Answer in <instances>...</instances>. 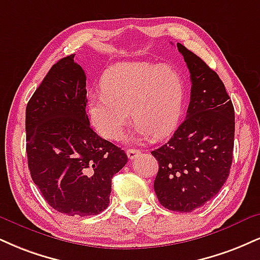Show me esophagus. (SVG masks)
<instances>
[{
	"instance_id": "obj_1",
	"label": "esophagus",
	"mask_w": 260,
	"mask_h": 260,
	"mask_svg": "<svg viewBox=\"0 0 260 260\" xmlns=\"http://www.w3.org/2000/svg\"><path fill=\"white\" fill-rule=\"evenodd\" d=\"M140 154V150L138 149H128L127 150V156L129 160H134Z\"/></svg>"
}]
</instances>
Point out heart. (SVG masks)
Segmentation results:
<instances>
[{
	"label": "heart",
	"mask_w": 260,
	"mask_h": 260,
	"mask_svg": "<svg viewBox=\"0 0 260 260\" xmlns=\"http://www.w3.org/2000/svg\"><path fill=\"white\" fill-rule=\"evenodd\" d=\"M102 90L90 98V120L100 136L114 142L123 137L129 110L139 138L167 137L183 114L185 83L170 65L118 62L105 71Z\"/></svg>",
	"instance_id": "obj_1"
}]
</instances>
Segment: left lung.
<instances>
[{
  "instance_id": "1",
  "label": "left lung",
  "mask_w": 260,
  "mask_h": 260,
  "mask_svg": "<svg viewBox=\"0 0 260 260\" xmlns=\"http://www.w3.org/2000/svg\"><path fill=\"white\" fill-rule=\"evenodd\" d=\"M191 80L186 118L173 137L151 151L158 162L154 189L165 208L192 212L213 199L233 164L235 112L217 73L177 43Z\"/></svg>"
}]
</instances>
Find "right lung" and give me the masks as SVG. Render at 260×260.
<instances>
[{
	"label": "right lung",
	"instance_id": "right-lung-1",
	"mask_svg": "<svg viewBox=\"0 0 260 260\" xmlns=\"http://www.w3.org/2000/svg\"><path fill=\"white\" fill-rule=\"evenodd\" d=\"M74 57L55 62L27 103L26 154L47 203L60 213L87 217L108 207L112 177L128 158L90 128L86 74Z\"/></svg>",
	"mask_w": 260,
	"mask_h": 260
}]
</instances>
